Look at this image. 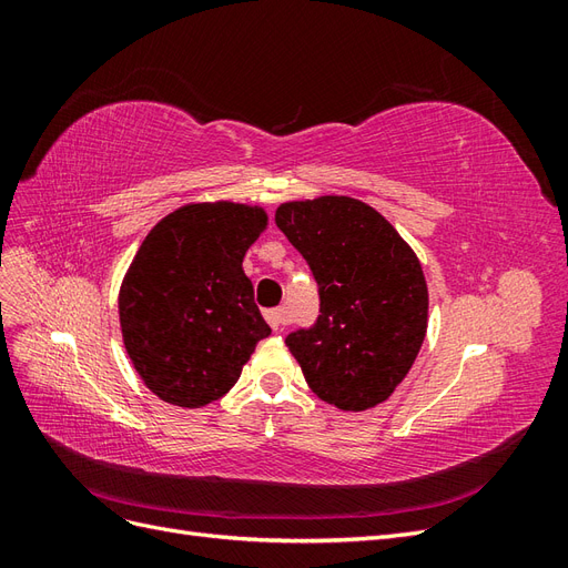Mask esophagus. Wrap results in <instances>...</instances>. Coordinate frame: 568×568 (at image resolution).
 <instances>
[{"mask_svg": "<svg viewBox=\"0 0 568 568\" xmlns=\"http://www.w3.org/2000/svg\"><path fill=\"white\" fill-rule=\"evenodd\" d=\"M265 320L274 332H280L282 326L286 324V311H284V307H272V311H265Z\"/></svg>", "mask_w": 568, "mask_h": 568, "instance_id": "1", "label": "esophagus"}]
</instances>
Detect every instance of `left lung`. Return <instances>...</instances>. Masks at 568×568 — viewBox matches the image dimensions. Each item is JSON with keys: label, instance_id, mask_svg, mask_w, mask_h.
Here are the masks:
<instances>
[{"label": "left lung", "instance_id": "1", "mask_svg": "<svg viewBox=\"0 0 568 568\" xmlns=\"http://www.w3.org/2000/svg\"><path fill=\"white\" fill-rule=\"evenodd\" d=\"M274 222L317 282V320L286 336L307 386L346 412L384 403L426 336L428 291L415 251L348 196L282 203Z\"/></svg>", "mask_w": 568, "mask_h": 568}]
</instances>
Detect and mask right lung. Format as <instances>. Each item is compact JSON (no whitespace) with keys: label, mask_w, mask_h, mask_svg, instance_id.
<instances>
[{"label":"right lung","mask_w":568,"mask_h":568,"mask_svg":"<svg viewBox=\"0 0 568 568\" xmlns=\"http://www.w3.org/2000/svg\"><path fill=\"white\" fill-rule=\"evenodd\" d=\"M265 225L251 205L194 203L163 217L136 251L120 286V329L161 400L203 407L222 398L272 334L242 267Z\"/></svg>","instance_id":"1"}]
</instances>
